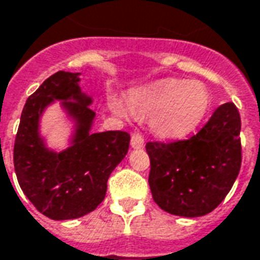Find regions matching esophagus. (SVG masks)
<instances>
[{"label": "esophagus", "instance_id": "34e87169", "mask_svg": "<svg viewBox=\"0 0 260 260\" xmlns=\"http://www.w3.org/2000/svg\"><path fill=\"white\" fill-rule=\"evenodd\" d=\"M144 138L141 137L139 134H132V138H131V146L134 148V149H141V148H144Z\"/></svg>", "mask_w": 260, "mask_h": 260}]
</instances>
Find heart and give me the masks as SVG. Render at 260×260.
<instances>
[{"mask_svg":"<svg viewBox=\"0 0 260 260\" xmlns=\"http://www.w3.org/2000/svg\"><path fill=\"white\" fill-rule=\"evenodd\" d=\"M212 105V95L205 84L190 79L167 78L131 91L128 107L114 98L111 107L119 116H151L153 135L167 141L189 137L204 122Z\"/></svg>","mask_w":260,"mask_h":260,"instance_id":"b5f03b06","label":"heart"}]
</instances>
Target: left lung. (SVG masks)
<instances>
[{"mask_svg":"<svg viewBox=\"0 0 260 260\" xmlns=\"http://www.w3.org/2000/svg\"><path fill=\"white\" fill-rule=\"evenodd\" d=\"M241 116L232 102L188 141L148 142L149 186L160 209L183 218H198L218 206L238 178L242 162Z\"/></svg>","mask_w":260,"mask_h":260,"instance_id":"obj_1","label":"left lung"}]
</instances>
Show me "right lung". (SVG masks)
Returning <instances> with one entry per match:
<instances>
[{
    "label": "right lung",
    "instance_id": "1",
    "mask_svg": "<svg viewBox=\"0 0 260 260\" xmlns=\"http://www.w3.org/2000/svg\"><path fill=\"white\" fill-rule=\"evenodd\" d=\"M81 74L59 71L26 100L14 145V168L19 186L31 204L54 220L77 219L104 201L109 175L125 158L131 137L123 131L92 134V96L82 92ZM60 101L73 122L69 146L48 148L41 119Z\"/></svg>",
    "mask_w": 260,
    "mask_h": 260
}]
</instances>
